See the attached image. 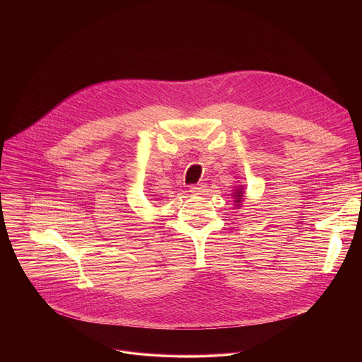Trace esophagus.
Returning <instances> with one entry per match:
<instances>
[{"label":"esophagus","mask_w":362,"mask_h":362,"mask_svg":"<svg viewBox=\"0 0 362 362\" xmlns=\"http://www.w3.org/2000/svg\"><path fill=\"white\" fill-rule=\"evenodd\" d=\"M192 194H202L204 192V186L203 185H194V186H190V190H189Z\"/></svg>","instance_id":"esophagus-1"}]
</instances>
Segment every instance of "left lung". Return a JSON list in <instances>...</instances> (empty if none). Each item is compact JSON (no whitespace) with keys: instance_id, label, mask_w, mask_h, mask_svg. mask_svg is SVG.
Here are the masks:
<instances>
[{"instance_id":"1","label":"left lung","mask_w":362,"mask_h":362,"mask_svg":"<svg viewBox=\"0 0 362 362\" xmlns=\"http://www.w3.org/2000/svg\"><path fill=\"white\" fill-rule=\"evenodd\" d=\"M232 197H233L235 208L240 209L242 208V202L245 200V187L242 185L235 186V190L232 192Z\"/></svg>"}]
</instances>
